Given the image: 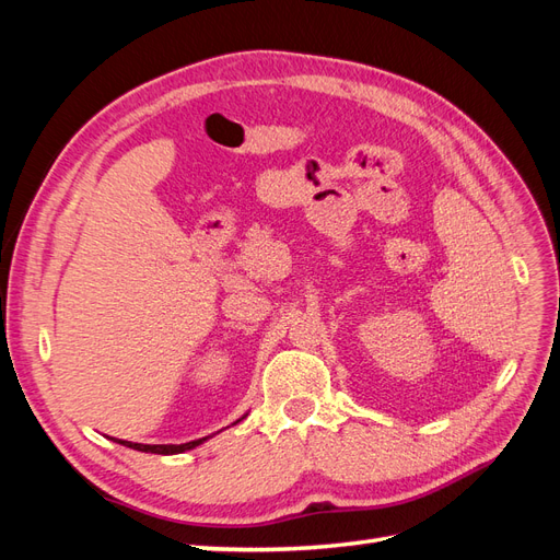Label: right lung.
<instances>
[{
  "instance_id": "right-lung-1",
  "label": "right lung",
  "mask_w": 560,
  "mask_h": 560,
  "mask_svg": "<svg viewBox=\"0 0 560 560\" xmlns=\"http://www.w3.org/2000/svg\"><path fill=\"white\" fill-rule=\"evenodd\" d=\"M235 422H241V420H235ZM208 436H202V439H196V442H186V444H132V442H121V439H118V444H124V446H128V448H135V451H142V453H156V455H175V453H184V451H191V448H196V446H200L202 442H206ZM116 442V439H114Z\"/></svg>"
}]
</instances>
